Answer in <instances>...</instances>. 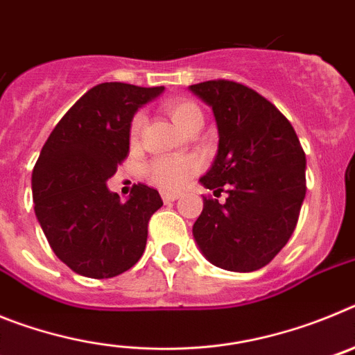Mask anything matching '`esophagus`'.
Returning a JSON list of instances; mask_svg holds the SVG:
<instances>
[{
  "instance_id": "1",
  "label": "esophagus",
  "mask_w": 355,
  "mask_h": 355,
  "mask_svg": "<svg viewBox=\"0 0 355 355\" xmlns=\"http://www.w3.org/2000/svg\"><path fill=\"white\" fill-rule=\"evenodd\" d=\"M180 193H172V192H163L162 193V199L163 202H174L175 199H180Z\"/></svg>"
}]
</instances>
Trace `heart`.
I'll return each instance as SVG.
<instances>
[{
	"label": "heart",
	"mask_w": 355,
	"mask_h": 355,
	"mask_svg": "<svg viewBox=\"0 0 355 355\" xmlns=\"http://www.w3.org/2000/svg\"><path fill=\"white\" fill-rule=\"evenodd\" d=\"M163 108L171 115L172 121L187 133L205 122L202 110L192 99H184V97L168 99L163 103ZM144 128H146V115L142 112H137L130 124V137L133 142L140 139ZM199 171L200 163L193 156H159L153 159L146 168L150 183L168 192L187 187L199 174Z\"/></svg>",
	"instance_id": "b5f03b06"
}]
</instances>
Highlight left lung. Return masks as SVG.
Here are the masks:
<instances>
[{"label": "left lung", "instance_id": "8db88e82", "mask_svg": "<svg viewBox=\"0 0 355 355\" xmlns=\"http://www.w3.org/2000/svg\"><path fill=\"white\" fill-rule=\"evenodd\" d=\"M213 108L218 153L200 183L205 196L193 238L213 265L254 272L288 243L306 197V153L290 124L268 99L247 85L209 80L190 87Z\"/></svg>", "mask_w": 355, "mask_h": 355}]
</instances>
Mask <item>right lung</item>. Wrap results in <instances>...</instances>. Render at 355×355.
<instances>
[{
    "label": "right lung",
    "mask_w": 355,
    "mask_h": 355,
    "mask_svg": "<svg viewBox=\"0 0 355 355\" xmlns=\"http://www.w3.org/2000/svg\"><path fill=\"white\" fill-rule=\"evenodd\" d=\"M163 87L96 85L69 108L37 159L35 215L53 252L76 274L108 279L142 258L147 225L163 206L158 190L135 184L126 202L106 181L130 153L135 112Z\"/></svg>",
    "instance_id": "add662e5"
}]
</instances>
